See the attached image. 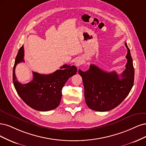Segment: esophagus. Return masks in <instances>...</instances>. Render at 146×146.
Here are the masks:
<instances>
[{
	"instance_id": "esophagus-1",
	"label": "esophagus",
	"mask_w": 146,
	"mask_h": 146,
	"mask_svg": "<svg viewBox=\"0 0 146 146\" xmlns=\"http://www.w3.org/2000/svg\"><path fill=\"white\" fill-rule=\"evenodd\" d=\"M82 64H83V60L81 58H78L76 60V62H75V65H76L77 67H79V65H82Z\"/></svg>"
}]
</instances>
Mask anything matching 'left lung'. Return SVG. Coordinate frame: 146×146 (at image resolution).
<instances>
[{"mask_svg":"<svg viewBox=\"0 0 146 146\" xmlns=\"http://www.w3.org/2000/svg\"><path fill=\"white\" fill-rule=\"evenodd\" d=\"M127 48L125 69L121 75L108 73L91 64L87 72L79 70L84 86L86 102L90 109L106 111L114 109L124 101L133 86L134 68L130 49Z\"/></svg>","mask_w":146,"mask_h":146,"instance_id":"8db88e82","label":"left lung"}]
</instances>
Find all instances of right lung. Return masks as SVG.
Segmentation results:
<instances>
[{
	"label": "right lung",
	"instance_id": "right-lung-1",
	"mask_svg": "<svg viewBox=\"0 0 146 146\" xmlns=\"http://www.w3.org/2000/svg\"><path fill=\"white\" fill-rule=\"evenodd\" d=\"M23 56L22 45L16 58L13 72V81L17 94L28 106L35 110L48 111L56 109L60 104L64 86L70 77L76 74V67L65 64L49 74L33 72L32 81L22 84L17 80L15 68L18 63L25 62Z\"/></svg>",
	"mask_w": 146,
	"mask_h": 146
}]
</instances>
